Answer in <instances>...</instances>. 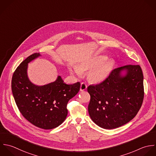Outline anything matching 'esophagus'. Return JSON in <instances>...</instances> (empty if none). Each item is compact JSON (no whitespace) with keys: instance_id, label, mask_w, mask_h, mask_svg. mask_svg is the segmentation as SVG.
Returning a JSON list of instances; mask_svg holds the SVG:
<instances>
[{"instance_id":"obj_1","label":"esophagus","mask_w":156,"mask_h":156,"mask_svg":"<svg viewBox=\"0 0 156 156\" xmlns=\"http://www.w3.org/2000/svg\"><path fill=\"white\" fill-rule=\"evenodd\" d=\"M87 85L85 83H82L80 86V91H84L87 89Z\"/></svg>"}]
</instances>
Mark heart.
I'll list each match as a JSON object with an SVG mask.
<instances>
[{
  "label": "heart",
  "instance_id": "b5f03b06",
  "mask_svg": "<svg viewBox=\"0 0 156 156\" xmlns=\"http://www.w3.org/2000/svg\"><path fill=\"white\" fill-rule=\"evenodd\" d=\"M114 62L112 59H106V56L100 55L86 62H81L73 70L70 69L72 73L80 75L81 72L90 70L88 72V78L93 83H98L104 81L110 75Z\"/></svg>",
  "mask_w": 156,
  "mask_h": 156
}]
</instances>
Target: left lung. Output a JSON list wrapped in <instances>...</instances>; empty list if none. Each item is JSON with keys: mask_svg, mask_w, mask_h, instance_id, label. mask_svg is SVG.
<instances>
[{"mask_svg": "<svg viewBox=\"0 0 156 156\" xmlns=\"http://www.w3.org/2000/svg\"><path fill=\"white\" fill-rule=\"evenodd\" d=\"M122 71H125L123 75ZM90 95L88 111L100 127L111 129L122 126L137 115L144 97V75L139 65L114 69L101 83L87 87Z\"/></svg>", "mask_w": 156, "mask_h": 156, "instance_id": "8db88e82", "label": "left lung"}]
</instances>
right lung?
Instances as JSON below:
<instances>
[{"label": "right lung", "instance_id": "right-lung-1", "mask_svg": "<svg viewBox=\"0 0 156 156\" xmlns=\"http://www.w3.org/2000/svg\"><path fill=\"white\" fill-rule=\"evenodd\" d=\"M40 56L39 53H33L20 64L13 73L11 89L22 115L33 125L51 129L66 119L67 103L79 92L80 83L67 84L58 76L55 81L47 84H34L27 75L28 64Z\"/></svg>", "mask_w": 156, "mask_h": 156}]
</instances>
